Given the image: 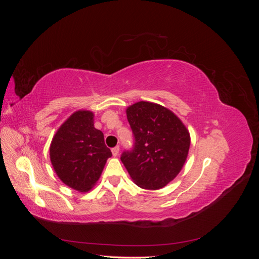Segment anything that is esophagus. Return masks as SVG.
<instances>
[{
  "instance_id": "obj_1",
  "label": "esophagus",
  "mask_w": 259,
  "mask_h": 259,
  "mask_svg": "<svg viewBox=\"0 0 259 259\" xmlns=\"http://www.w3.org/2000/svg\"><path fill=\"white\" fill-rule=\"evenodd\" d=\"M111 151H112L113 156H117V155H119V152H120V147H119V146L114 147Z\"/></svg>"
}]
</instances>
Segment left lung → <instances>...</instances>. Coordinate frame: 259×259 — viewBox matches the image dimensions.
<instances>
[{
  "instance_id": "1",
  "label": "left lung",
  "mask_w": 259,
  "mask_h": 259,
  "mask_svg": "<svg viewBox=\"0 0 259 259\" xmlns=\"http://www.w3.org/2000/svg\"><path fill=\"white\" fill-rule=\"evenodd\" d=\"M135 137L132 151L121 161L138 187L158 190L182 170L190 148V134L183 121L169 109L150 101L126 108Z\"/></svg>"
}]
</instances>
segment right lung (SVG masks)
I'll return each mask as SVG.
<instances>
[{"label": "right lung", "instance_id": "obj_1", "mask_svg": "<svg viewBox=\"0 0 259 259\" xmlns=\"http://www.w3.org/2000/svg\"><path fill=\"white\" fill-rule=\"evenodd\" d=\"M112 155L103 132L94 126V113L77 110L60 125L50 146L55 173L68 187L88 192L103 173Z\"/></svg>", "mask_w": 259, "mask_h": 259}]
</instances>
